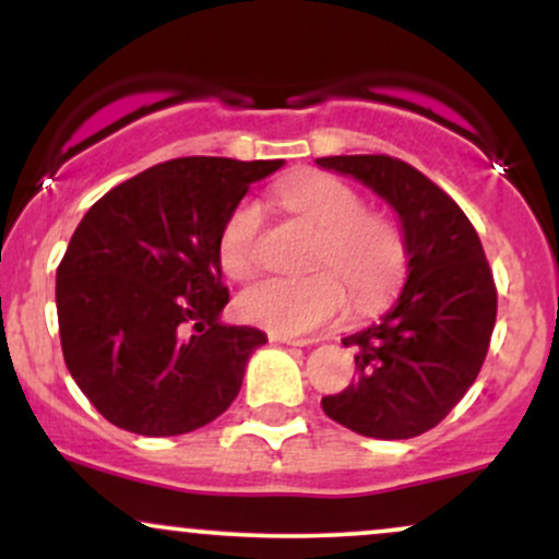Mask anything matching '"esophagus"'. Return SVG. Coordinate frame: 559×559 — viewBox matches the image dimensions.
I'll list each match as a JSON object with an SVG mask.
<instances>
[{
  "label": "esophagus",
  "instance_id": "34e87169",
  "mask_svg": "<svg viewBox=\"0 0 559 559\" xmlns=\"http://www.w3.org/2000/svg\"><path fill=\"white\" fill-rule=\"evenodd\" d=\"M271 342H275V344H292V346H307V344H312V338H299V336H284V333H271Z\"/></svg>",
  "mask_w": 559,
  "mask_h": 559
}]
</instances>
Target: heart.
Segmentation results:
<instances>
[{
    "mask_svg": "<svg viewBox=\"0 0 559 559\" xmlns=\"http://www.w3.org/2000/svg\"><path fill=\"white\" fill-rule=\"evenodd\" d=\"M275 202L318 230L305 278H271L249 286L236 299V312L247 323L273 333H307L331 323L346 307L370 312L386 305L407 271V241L389 215L365 210L357 189L329 173L305 170L275 186ZM262 210L243 202L230 210L217 236L223 273L247 281L260 271Z\"/></svg>",
    "mask_w": 559,
    "mask_h": 559,
    "instance_id": "obj_1",
    "label": "heart"
}]
</instances>
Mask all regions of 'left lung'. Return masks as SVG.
Segmentation results:
<instances>
[{"label":"left lung","mask_w":559,"mask_h":559,"mask_svg":"<svg viewBox=\"0 0 559 559\" xmlns=\"http://www.w3.org/2000/svg\"><path fill=\"white\" fill-rule=\"evenodd\" d=\"M355 176L396 210L409 273L381 323L342 338L357 378L323 396V413L373 439H413L454 409L480 373L497 320V286L460 204L413 165L389 155L316 159Z\"/></svg>","instance_id":"1"}]
</instances>
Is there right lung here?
Wrapping results in <instances>:
<instances>
[{"instance_id": "add662e5", "label": "right lung", "mask_w": 559, "mask_h": 559, "mask_svg": "<svg viewBox=\"0 0 559 559\" xmlns=\"http://www.w3.org/2000/svg\"><path fill=\"white\" fill-rule=\"evenodd\" d=\"M284 159L178 157L92 204L57 267L62 357L112 426L178 436L223 415L267 336L223 325L217 236Z\"/></svg>"}]
</instances>
